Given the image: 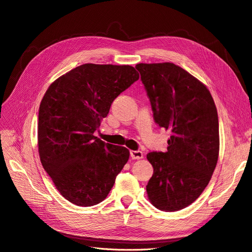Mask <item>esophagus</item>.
I'll use <instances>...</instances> for the list:
<instances>
[{"label": "esophagus", "instance_id": "esophagus-1", "mask_svg": "<svg viewBox=\"0 0 252 252\" xmlns=\"http://www.w3.org/2000/svg\"><path fill=\"white\" fill-rule=\"evenodd\" d=\"M129 155H131L132 159H142L143 153L141 151H129Z\"/></svg>", "mask_w": 252, "mask_h": 252}]
</instances>
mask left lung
<instances>
[{
	"label": "left lung",
	"mask_w": 252,
	"mask_h": 252,
	"mask_svg": "<svg viewBox=\"0 0 252 252\" xmlns=\"http://www.w3.org/2000/svg\"><path fill=\"white\" fill-rule=\"evenodd\" d=\"M154 120L172 132L166 152L147 155L154 174L147 185L152 204L177 212L196 201L216 168L220 138L218 112L205 85L173 63H138Z\"/></svg>",
	"instance_id": "obj_1"
}]
</instances>
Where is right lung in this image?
<instances>
[{
    "label": "right lung",
    "mask_w": 252,
    "mask_h": 252,
    "mask_svg": "<svg viewBox=\"0 0 252 252\" xmlns=\"http://www.w3.org/2000/svg\"><path fill=\"white\" fill-rule=\"evenodd\" d=\"M139 78L128 64L85 63L46 91L38 111L40 162L62 196L78 206L107 198L129 157L94 136L116 97Z\"/></svg>",
    "instance_id": "1"
}]
</instances>
